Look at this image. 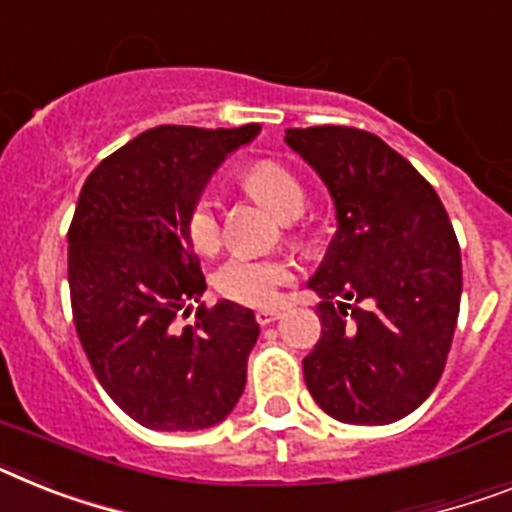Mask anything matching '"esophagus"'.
<instances>
[{
    "mask_svg": "<svg viewBox=\"0 0 512 512\" xmlns=\"http://www.w3.org/2000/svg\"><path fill=\"white\" fill-rule=\"evenodd\" d=\"M278 317H281L278 309H257L255 312V320L260 322V325H270V322H276Z\"/></svg>",
    "mask_w": 512,
    "mask_h": 512,
    "instance_id": "34e87169",
    "label": "esophagus"
}]
</instances>
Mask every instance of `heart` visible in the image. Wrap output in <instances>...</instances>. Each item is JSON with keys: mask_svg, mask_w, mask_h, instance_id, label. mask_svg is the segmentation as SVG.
<instances>
[{"mask_svg": "<svg viewBox=\"0 0 512 512\" xmlns=\"http://www.w3.org/2000/svg\"><path fill=\"white\" fill-rule=\"evenodd\" d=\"M249 195L268 205L278 218L289 221L304 208V190L299 179L276 161L252 163L242 176ZM184 229L197 252H216L221 244V218L213 195H200L187 213ZM294 281V263L286 257L234 255L216 270V291L231 302L265 307L273 304L286 283Z\"/></svg>", "mask_w": 512, "mask_h": 512, "instance_id": "heart-1", "label": "heart"}]
</instances>
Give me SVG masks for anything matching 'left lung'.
Instances as JSON below:
<instances>
[{
  "label": "left lung",
  "mask_w": 512,
  "mask_h": 512,
  "mask_svg": "<svg viewBox=\"0 0 512 512\" xmlns=\"http://www.w3.org/2000/svg\"><path fill=\"white\" fill-rule=\"evenodd\" d=\"M286 145L325 182L338 221L307 283L322 333L304 382L338 422L393 424L445 369L463 289L455 231L432 184L372 132L286 130Z\"/></svg>",
  "instance_id": "8db88e82"
}]
</instances>
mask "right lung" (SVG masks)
Masks as SVG:
<instances>
[{"mask_svg": "<svg viewBox=\"0 0 512 512\" xmlns=\"http://www.w3.org/2000/svg\"><path fill=\"white\" fill-rule=\"evenodd\" d=\"M257 132L153 127L103 158L77 200L67 231L77 338L111 401L148 429L213 427L247 385L260 336L252 309L221 299L190 325L174 320L205 291L187 213L223 158Z\"/></svg>", "mask_w": 512, "mask_h": 512, "instance_id": "1", "label": "right lung"}]
</instances>
